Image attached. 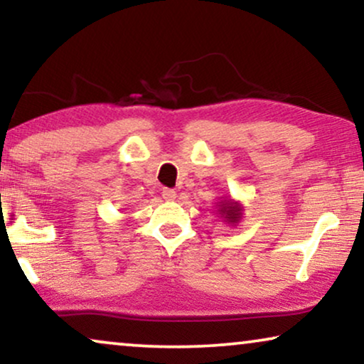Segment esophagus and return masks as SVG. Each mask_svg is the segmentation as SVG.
<instances>
[{
	"label": "esophagus",
	"mask_w": 364,
	"mask_h": 364,
	"mask_svg": "<svg viewBox=\"0 0 364 364\" xmlns=\"http://www.w3.org/2000/svg\"><path fill=\"white\" fill-rule=\"evenodd\" d=\"M162 197L166 198V200H173V198L177 197V192L173 191V188H164V191H162Z\"/></svg>",
	"instance_id": "obj_1"
}]
</instances>
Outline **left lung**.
Masks as SVG:
<instances>
[{
    "mask_svg": "<svg viewBox=\"0 0 364 364\" xmlns=\"http://www.w3.org/2000/svg\"><path fill=\"white\" fill-rule=\"evenodd\" d=\"M218 213L225 218V222L235 225V223H238V220L242 218V207L240 203L233 202L230 198V200L220 202V205H218Z\"/></svg>",
    "mask_w": 364,
    "mask_h": 364,
    "instance_id": "8db88e82",
    "label": "left lung"
}]
</instances>
